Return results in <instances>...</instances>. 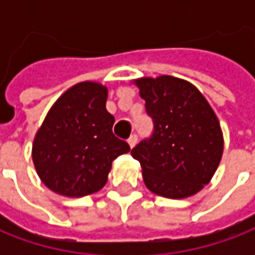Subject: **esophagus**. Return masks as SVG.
<instances>
[{
  "mask_svg": "<svg viewBox=\"0 0 255 255\" xmlns=\"http://www.w3.org/2000/svg\"><path fill=\"white\" fill-rule=\"evenodd\" d=\"M136 142H137V134H132V136L128 139V143H129V146H130V147H133V146L136 144Z\"/></svg>",
  "mask_w": 255,
  "mask_h": 255,
  "instance_id": "esophagus-1",
  "label": "esophagus"
}]
</instances>
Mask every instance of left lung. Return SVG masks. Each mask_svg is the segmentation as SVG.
<instances>
[{
    "label": "left lung",
    "mask_w": 255,
    "mask_h": 255,
    "mask_svg": "<svg viewBox=\"0 0 255 255\" xmlns=\"http://www.w3.org/2000/svg\"><path fill=\"white\" fill-rule=\"evenodd\" d=\"M153 132L132 149L144 184L159 196L184 199L203 189L223 154L220 123L200 91L173 78L136 81Z\"/></svg>",
    "instance_id": "1"
}]
</instances>
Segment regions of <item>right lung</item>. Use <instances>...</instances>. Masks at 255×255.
I'll use <instances>...</instances> for the list:
<instances>
[{
  "label": "right lung",
  "instance_id": "add662e5",
  "mask_svg": "<svg viewBox=\"0 0 255 255\" xmlns=\"http://www.w3.org/2000/svg\"><path fill=\"white\" fill-rule=\"evenodd\" d=\"M106 88L72 86L55 102L36 133L32 159L38 176L58 194L82 197L101 190L112 162L130 150L112 132Z\"/></svg>",
  "mask_w": 255,
  "mask_h": 255
}]
</instances>
